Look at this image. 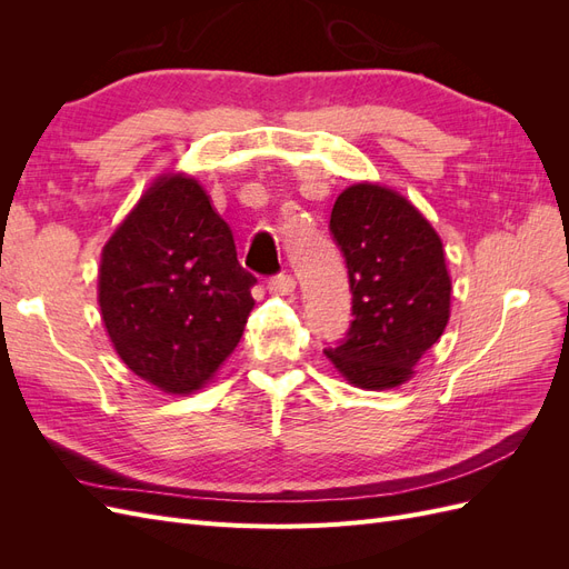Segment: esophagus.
<instances>
[{
  "instance_id": "1",
  "label": "esophagus",
  "mask_w": 569,
  "mask_h": 569,
  "mask_svg": "<svg viewBox=\"0 0 569 569\" xmlns=\"http://www.w3.org/2000/svg\"><path fill=\"white\" fill-rule=\"evenodd\" d=\"M268 287H270L272 295H278V297H289L291 291L297 289V280L291 278V274H287V272H280V274H274V278H270Z\"/></svg>"
}]
</instances>
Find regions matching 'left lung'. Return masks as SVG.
Wrapping results in <instances>:
<instances>
[{"label": "left lung", "mask_w": 569, "mask_h": 569, "mask_svg": "<svg viewBox=\"0 0 569 569\" xmlns=\"http://www.w3.org/2000/svg\"><path fill=\"white\" fill-rule=\"evenodd\" d=\"M330 232L349 268L353 320L325 356L353 387H399L451 316L441 239L406 197L372 182L337 197Z\"/></svg>", "instance_id": "8db88e82"}]
</instances>
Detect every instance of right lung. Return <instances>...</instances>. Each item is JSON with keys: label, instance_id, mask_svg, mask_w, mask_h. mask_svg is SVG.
Segmentation results:
<instances>
[{"label": "right lung", "instance_id": "right-lung-1", "mask_svg": "<svg viewBox=\"0 0 569 569\" xmlns=\"http://www.w3.org/2000/svg\"><path fill=\"white\" fill-rule=\"evenodd\" d=\"M253 284L203 187L170 173L101 251V320L134 375L166 393H192L242 339Z\"/></svg>", "mask_w": 569, "mask_h": 569}]
</instances>
